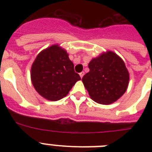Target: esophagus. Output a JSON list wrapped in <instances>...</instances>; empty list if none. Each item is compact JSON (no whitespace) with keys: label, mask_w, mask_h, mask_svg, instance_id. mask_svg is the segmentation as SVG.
I'll use <instances>...</instances> for the list:
<instances>
[{"label":"esophagus","mask_w":152,"mask_h":152,"mask_svg":"<svg viewBox=\"0 0 152 152\" xmlns=\"http://www.w3.org/2000/svg\"><path fill=\"white\" fill-rule=\"evenodd\" d=\"M79 75H80V77H81V78H82V77H83V76H84V72H80V73L79 74Z\"/></svg>","instance_id":"34e87169"}]
</instances>
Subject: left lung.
Listing matches in <instances>:
<instances>
[{
    "label": "left lung",
    "instance_id": "8db88e82",
    "mask_svg": "<svg viewBox=\"0 0 152 152\" xmlns=\"http://www.w3.org/2000/svg\"><path fill=\"white\" fill-rule=\"evenodd\" d=\"M90 72L84 75L82 81L94 101L110 104L126 92L129 75L125 63L113 52L103 53L91 60Z\"/></svg>",
    "mask_w": 152,
    "mask_h": 152
}]
</instances>
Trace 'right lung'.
<instances>
[{
	"mask_svg": "<svg viewBox=\"0 0 152 152\" xmlns=\"http://www.w3.org/2000/svg\"><path fill=\"white\" fill-rule=\"evenodd\" d=\"M31 80L42 96L56 101L66 96L80 77L66 51L55 45L37 56L31 68Z\"/></svg>",
	"mask_w": 152,
	"mask_h": 152,
	"instance_id": "obj_1",
	"label": "right lung"
}]
</instances>
